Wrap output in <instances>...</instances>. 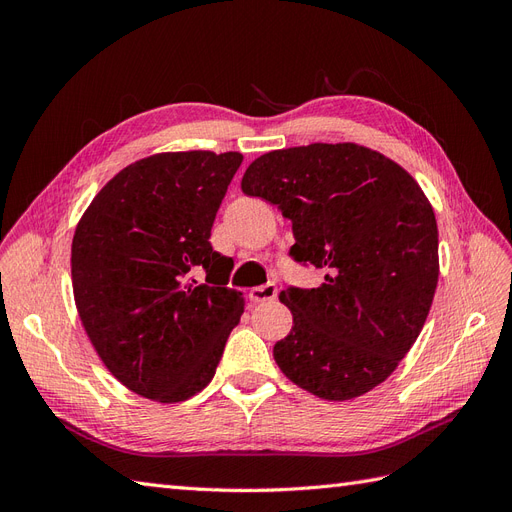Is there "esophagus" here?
I'll use <instances>...</instances> for the list:
<instances>
[{"label":"esophagus","mask_w":512,"mask_h":512,"mask_svg":"<svg viewBox=\"0 0 512 512\" xmlns=\"http://www.w3.org/2000/svg\"><path fill=\"white\" fill-rule=\"evenodd\" d=\"M277 297V286L275 284H265V286H256L250 290V299L254 303H265L273 301Z\"/></svg>","instance_id":"34e87169"}]
</instances>
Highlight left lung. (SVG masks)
<instances>
[{
    "label": "left lung",
    "instance_id": "8db88e82",
    "mask_svg": "<svg viewBox=\"0 0 512 512\" xmlns=\"http://www.w3.org/2000/svg\"><path fill=\"white\" fill-rule=\"evenodd\" d=\"M247 196L292 222L290 256L324 269L280 301L292 329L273 359L307 393L346 401L389 378L427 320L438 286V224L421 185L354 143L269 151L247 166Z\"/></svg>",
    "mask_w": 512,
    "mask_h": 512
}]
</instances>
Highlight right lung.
<instances>
[{"instance_id": "add662e5", "label": "right lung", "mask_w": 512, "mask_h": 512, "mask_svg": "<svg viewBox=\"0 0 512 512\" xmlns=\"http://www.w3.org/2000/svg\"><path fill=\"white\" fill-rule=\"evenodd\" d=\"M239 151L138 160L91 200L72 239V290L89 342L136 395L177 404L203 391L243 314L211 226ZM203 268L205 285L191 271Z\"/></svg>"}]
</instances>
